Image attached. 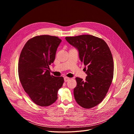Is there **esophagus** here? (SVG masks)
<instances>
[{
    "mask_svg": "<svg viewBox=\"0 0 134 134\" xmlns=\"http://www.w3.org/2000/svg\"><path fill=\"white\" fill-rule=\"evenodd\" d=\"M69 79H70V78H69V77H64V81H65V82H68V81H69Z\"/></svg>",
    "mask_w": 134,
    "mask_h": 134,
    "instance_id": "obj_1",
    "label": "esophagus"
}]
</instances>
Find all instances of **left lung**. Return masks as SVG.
Instances as JSON below:
<instances>
[{
    "label": "left lung",
    "mask_w": 134,
    "mask_h": 134,
    "mask_svg": "<svg viewBox=\"0 0 134 134\" xmlns=\"http://www.w3.org/2000/svg\"><path fill=\"white\" fill-rule=\"evenodd\" d=\"M65 39L78 50L80 59L85 66L87 75L85 81L76 78L75 99L84 108H93L104 99L112 81L114 64L110 48L103 40L91 35L66 37Z\"/></svg>",
    "instance_id": "8db88e82"
}]
</instances>
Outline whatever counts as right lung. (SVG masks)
Here are the masks:
<instances>
[{"label": "right lung", "mask_w": 134, "mask_h": 134, "mask_svg": "<svg viewBox=\"0 0 134 134\" xmlns=\"http://www.w3.org/2000/svg\"><path fill=\"white\" fill-rule=\"evenodd\" d=\"M61 42L57 36H36L27 41L20 54V81L32 101L41 107L50 105L57 100L58 91L64 82L63 77H55L49 71Z\"/></svg>", "instance_id": "right-lung-1"}]
</instances>
